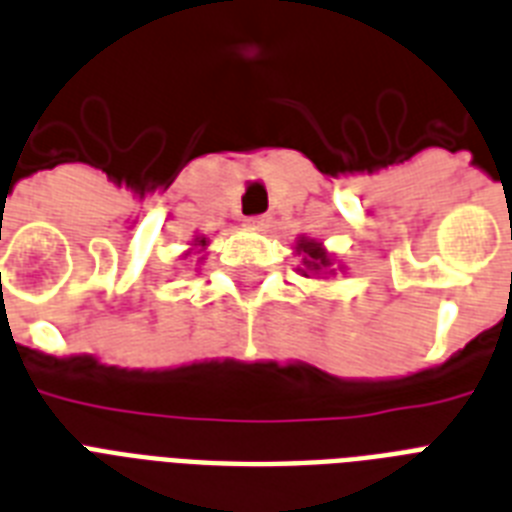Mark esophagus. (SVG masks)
I'll return each instance as SVG.
<instances>
[{
    "label": "esophagus",
    "mask_w": 512,
    "mask_h": 512,
    "mask_svg": "<svg viewBox=\"0 0 512 512\" xmlns=\"http://www.w3.org/2000/svg\"><path fill=\"white\" fill-rule=\"evenodd\" d=\"M247 225H249V228H265V225H268V217L252 215V217H247Z\"/></svg>",
    "instance_id": "obj_1"
}]
</instances>
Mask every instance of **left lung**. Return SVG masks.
Returning a JSON list of instances; mask_svg holds the SVG:
<instances>
[{
  "label": "left lung",
  "instance_id": "1",
  "mask_svg": "<svg viewBox=\"0 0 512 512\" xmlns=\"http://www.w3.org/2000/svg\"><path fill=\"white\" fill-rule=\"evenodd\" d=\"M297 249H303L305 255H308L305 257V265H308V268H313V271H319V268H327V265H332L329 263V257L324 255V249H321L316 241H303V244H300Z\"/></svg>",
  "mask_w": 512,
  "mask_h": 512
}]
</instances>
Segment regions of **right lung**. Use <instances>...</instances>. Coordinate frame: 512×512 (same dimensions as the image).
<instances>
[{
	"mask_svg": "<svg viewBox=\"0 0 512 512\" xmlns=\"http://www.w3.org/2000/svg\"><path fill=\"white\" fill-rule=\"evenodd\" d=\"M196 244H201V247H204V244H207V241H204V239H199V241H196Z\"/></svg>",
	"mask_w": 512,
	"mask_h": 512,
	"instance_id": "obj_1",
	"label": "right lung"
}]
</instances>
